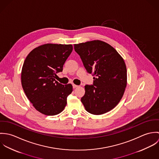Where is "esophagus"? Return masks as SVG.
<instances>
[{
  "label": "esophagus",
  "instance_id": "obj_1",
  "mask_svg": "<svg viewBox=\"0 0 159 159\" xmlns=\"http://www.w3.org/2000/svg\"><path fill=\"white\" fill-rule=\"evenodd\" d=\"M78 86H77V85H76V84H73V88L75 89V88H78Z\"/></svg>",
  "mask_w": 159,
  "mask_h": 159
}]
</instances>
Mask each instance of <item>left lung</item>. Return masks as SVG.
Wrapping results in <instances>:
<instances>
[{
  "label": "left lung",
  "instance_id": "8db88e82",
  "mask_svg": "<svg viewBox=\"0 0 159 159\" xmlns=\"http://www.w3.org/2000/svg\"><path fill=\"white\" fill-rule=\"evenodd\" d=\"M89 73L93 76V85L84 86L81 98L89 113H106L119 103L127 86V68L121 56L111 46L100 40L74 45Z\"/></svg>",
  "mask_w": 159,
  "mask_h": 159
}]
</instances>
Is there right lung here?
Masks as SVG:
<instances>
[{"mask_svg":"<svg viewBox=\"0 0 159 159\" xmlns=\"http://www.w3.org/2000/svg\"><path fill=\"white\" fill-rule=\"evenodd\" d=\"M73 50L71 45L48 43L38 46L26 57L21 71L23 90L40 113L54 116L61 113L73 91L71 84L63 85L55 78Z\"/></svg>","mask_w":159,"mask_h":159,"instance_id":"add662e5","label":"right lung"}]
</instances>
